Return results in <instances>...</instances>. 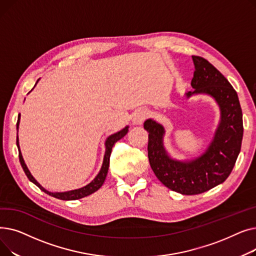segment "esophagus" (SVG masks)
<instances>
[{"label":"esophagus","mask_w":256,"mask_h":256,"mask_svg":"<svg viewBox=\"0 0 256 256\" xmlns=\"http://www.w3.org/2000/svg\"><path fill=\"white\" fill-rule=\"evenodd\" d=\"M147 116H148V111L147 110L140 109L136 111V113L134 114V117H132V124L141 126L144 122V120L147 118Z\"/></svg>","instance_id":"1"}]
</instances>
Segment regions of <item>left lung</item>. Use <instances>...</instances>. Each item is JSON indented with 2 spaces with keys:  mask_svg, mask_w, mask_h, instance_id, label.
Instances as JSON below:
<instances>
[{
  "mask_svg": "<svg viewBox=\"0 0 256 256\" xmlns=\"http://www.w3.org/2000/svg\"><path fill=\"white\" fill-rule=\"evenodd\" d=\"M195 72L191 80L194 89L186 93L189 98L206 94L216 100L220 121L206 152L192 160L172 158L164 146L165 128L154 119H147L148 160L156 176L170 190L182 195L206 192L230 176L243 139V114L238 94L227 78L208 60L192 56Z\"/></svg>",
  "mask_w": 256,
  "mask_h": 256,
  "instance_id": "obj_1",
  "label": "left lung"
}]
</instances>
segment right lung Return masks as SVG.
<instances>
[{"label": "right lung", "mask_w": 256, "mask_h": 256, "mask_svg": "<svg viewBox=\"0 0 256 256\" xmlns=\"http://www.w3.org/2000/svg\"><path fill=\"white\" fill-rule=\"evenodd\" d=\"M38 82V80H37ZM36 82V84H37ZM35 84V85H36ZM35 87V86H34ZM20 114L18 115V124H16V130H18V126H20ZM128 132V126H126L124 128H122L121 130L113 134V135L109 136L106 138V142H104V146H106V152H104V160H102V168L98 172V176H96V178H94L91 182H89L88 184H86L85 186L83 188H80V189H76V190H72V191H67V192H50L48 190H46L40 184L31 174V172L29 171L28 167H26L24 160L22 158V152H20V142H18V136L16 137V145H18V156H20V165L26 173V178H28L30 180V182H32L33 184H35L40 190L44 191V193L55 197V198H58V199H61V200H76V199H80L83 197H86L94 192H96L102 186V184L104 182V180H106V176L108 174V170H109V165H110V156H111V152H112V147L113 145L118 141L120 140L121 138H124L126 134Z\"/></svg>", "instance_id": "1"}]
</instances>
